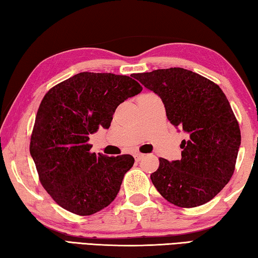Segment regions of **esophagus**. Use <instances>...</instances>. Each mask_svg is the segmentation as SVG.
<instances>
[{
    "mask_svg": "<svg viewBox=\"0 0 258 258\" xmlns=\"http://www.w3.org/2000/svg\"><path fill=\"white\" fill-rule=\"evenodd\" d=\"M143 157H145V155H143V154H140V152H138V154H135V155H134V158H135V160H137V161H140V160H141V159L143 158Z\"/></svg>",
    "mask_w": 258,
    "mask_h": 258,
    "instance_id": "1",
    "label": "esophagus"
}]
</instances>
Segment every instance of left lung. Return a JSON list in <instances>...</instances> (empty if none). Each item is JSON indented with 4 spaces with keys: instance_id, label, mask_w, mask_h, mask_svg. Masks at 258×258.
Returning <instances> with one entry per match:
<instances>
[{
    "instance_id": "1",
    "label": "left lung",
    "mask_w": 258,
    "mask_h": 258,
    "mask_svg": "<svg viewBox=\"0 0 258 258\" xmlns=\"http://www.w3.org/2000/svg\"><path fill=\"white\" fill-rule=\"evenodd\" d=\"M163 101L168 120L187 134L181 159L159 158L150 175L156 189L178 207H197L212 200L234 172L241 135L220 86L183 68L133 74Z\"/></svg>"
}]
</instances>
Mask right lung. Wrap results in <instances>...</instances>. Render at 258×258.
I'll use <instances>...</instances> for the list:
<instances>
[{"instance_id":"add662e5","label":"right lung","mask_w":258,"mask_h":258,"mask_svg":"<svg viewBox=\"0 0 258 258\" xmlns=\"http://www.w3.org/2000/svg\"><path fill=\"white\" fill-rule=\"evenodd\" d=\"M132 77L80 73L52 87L38 108L30 155L47 194L77 215L110 205L134 164L131 155L92 154L89 145V135L109 128L116 108L142 91Z\"/></svg>"}]
</instances>
